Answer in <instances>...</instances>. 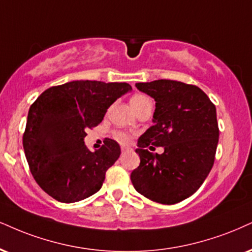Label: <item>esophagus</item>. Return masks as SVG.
<instances>
[{
    "mask_svg": "<svg viewBox=\"0 0 252 252\" xmlns=\"http://www.w3.org/2000/svg\"><path fill=\"white\" fill-rule=\"evenodd\" d=\"M127 151H129V148L128 147H121V153H126Z\"/></svg>",
    "mask_w": 252,
    "mask_h": 252,
    "instance_id": "esophagus-1",
    "label": "esophagus"
}]
</instances>
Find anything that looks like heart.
I'll use <instances>...</instances> for the list:
<instances>
[{
	"label": "heart",
	"instance_id": "obj_1",
	"mask_svg": "<svg viewBox=\"0 0 252 252\" xmlns=\"http://www.w3.org/2000/svg\"><path fill=\"white\" fill-rule=\"evenodd\" d=\"M147 101H151V100L144 94H135L131 98V105L135 111L138 110V108L140 106H142V105H144L145 102H147ZM113 136H114V139H116L117 141L121 142V144H126V142L128 141V139H129L128 135H127L125 132H121V131L114 132Z\"/></svg>",
	"mask_w": 252,
	"mask_h": 252
}]
</instances>
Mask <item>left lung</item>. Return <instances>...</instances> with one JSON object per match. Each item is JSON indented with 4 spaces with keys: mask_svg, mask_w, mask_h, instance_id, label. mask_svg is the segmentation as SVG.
<instances>
[{
    "mask_svg": "<svg viewBox=\"0 0 252 252\" xmlns=\"http://www.w3.org/2000/svg\"><path fill=\"white\" fill-rule=\"evenodd\" d=\"M155 100L154 125L138 140L140 164L131 174L135 190L162 204L191 196L213 168L219 144L216 107L200 88L159 79L136 83ZM163 147L162 155L148 148Z\"/></svg>",
    "mask_w": 252,
    "mask_h": 252,
    "instance_id": "obj_1",
    "label": "left lung"
}]
</instances>
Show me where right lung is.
Instances as JSON below:
<instances>
[{"label": "right lung", "mask_w": 252, "mask_h": 252, "mask_svg": "<svg viewBox=\"0 0 252 252\" xmlns=\"http://www.w3.org/2000/svg\"><path fill=\"white\" fill-rule=\"evenodd\" d=\"M127 83L74 80L45 90L28 113L23 148L30 172L55 200L72 203L95 194L120 146L105 139L100 150L84 144L86 128L104 119L107 108L131 91Z\"/></svg>", "instance_id": "1"}]
</instances>
